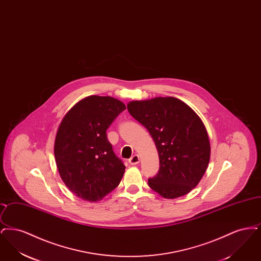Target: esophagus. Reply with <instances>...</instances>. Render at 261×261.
Segmentation results:
<instances>
[{
	"instance_id": "34e87169",
	"label": "esophagus",
	"mask_w": 261,
	"mask_h": 261,
	"mask_svg": "<svg viewBox=\"0 0 261 261\" xmlns=\"http://www.w3.org/2000/svg\"><path fill=\"white\" fill-rule=\"evenodd\" d=\"M139 162H140V158H139V155H138V154H134L133 156H131V158L129 159V163H130V164H132V165L138 164Z\"/></svg>"
}]
</instances>
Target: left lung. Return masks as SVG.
I'll return each instance as SVG.
<instances>
[{
  "label": "left lung",
  "instance_id": "8db88e82",
  "mask_svg": "<svg viewBox=\"0 0 261 261\" xmlns=\"http://www.w3.org/2000/svg\"><path fill=\"white\" fill-rule=\"evenodd\" d=\"M127 110L148 129L159 151L160 170L149 186L166 199L187 195L199 184L211 159L210 139L199 115L173 97L133 100Z\"/></svg>",
  "mask_w": 261,
  "mask_h": 261
}]
</instances>
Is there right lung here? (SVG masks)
<instances>
[{
  "label": "right lung",
  "mask_w": 261,
  "mask_h": 261,
  "mask_svg": "<svg viewBox=\"0 0 261 261\" xmlns=\"http://www.w3.org/2000/svg\"><path fill=\"white\" fill-rule=\"evenodd\" d=\"M125 109L112 97L90 96L62 118L54 152L62 181L75 196L98 201L120 183L125 165L115 155L107 130Z\"/></svg>",
  "instance_id": "add662e5"
}]
</instances>
